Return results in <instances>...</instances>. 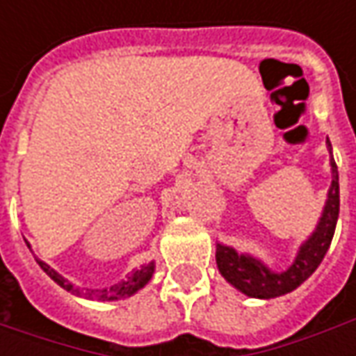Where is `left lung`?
Instances as JSON below:
<instances>
[{"label": "left lung", "mask_w": 356, "mask_h": 356, "mask_svg": "<svg viewBox=\"0 0 356 356\" xmlns=\"http://www.w3.org/2000/svg\"><path fill=\"white\" fill-rule=\"evenodd\" d=\"M327 148H329V164H331V186L327 192V200L317 226L311 232V236L299 245L291 266L275 271L252 253H241L232 245L216 243V264L222 277L243 295L253 299H273L291 293L313 275V271L323 261L325 253L331 245L337 220H339V172L329 140H327Z\"/></svg>", "instance_id": "8db88e82"}]
</instances>
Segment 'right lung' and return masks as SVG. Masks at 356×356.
Listing matches in <instances>:
<instances>
[{"label": "right lung", "mask_w": 356, "mask_h": 356, "mask_svg": "<svg viewBox=\"0 0 356 356\" xmlns=\"http://www.w3.org/2000/svg\"><path fill=\"white\" fill-rule=\"evenodd\" d=\"M29 245V243H27ZM35 261L39 264V267L47 273L51 280L55 281L57 285H61L63 289L71 291L73 295H79V297H85V299H95V301H120V299H127V297H132L134 293H138L143 287L148 285V281L152 280L154 275V269H156V264L154 261H148V264H143L138 269H132L129 275L122 281H118L111 287H104V289H81V287H75L69 280H65L61 273H57L51 266H47L43 259L35 257Z\"/></svg>", "instance_id": "add662e5"}]
</instances>
